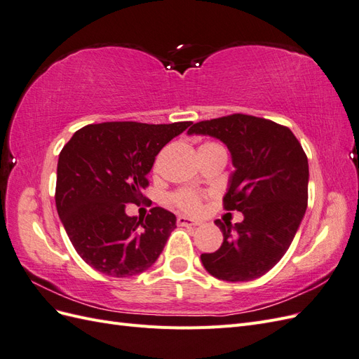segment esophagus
I'll list each match as a JSON object with an SVG mask.
<instances>
[{"label": "esophagus", "instance_id": "obj_1", "mask_svg": "<svg viewBox=\"0 0 359 359\" xmlns=\"http://www.w3.org/2000/svg\"><path fill=\"white\" fill-rule=\"evenodd\" d=\"M177 223H178V226H199L201 224L199 220H191V219H189V217H184V215L177 217Z\"/></svg>", "mask_w": 359, "mask_h": 359}]
</instances>
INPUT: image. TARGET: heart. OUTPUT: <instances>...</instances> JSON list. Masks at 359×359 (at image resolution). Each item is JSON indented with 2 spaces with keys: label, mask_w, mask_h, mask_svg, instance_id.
<instances>
[{
  "label": "heart",
  "mask_w": 359,
  "mask_h": 359,
  "mask_svg": "<svg viewBox=\"0 0 359 359\" xmlns=\"http://www.w3.org/2000/svg\"><path fill=\"white\" fill-rule=\"evenodd\" d=\"M202 147H219V144L206 142ZM170 201H172L173 205L177 206V208L186 211V212H196V211L201 210V205H202V196L199 193L193 191V190L175 191L170 196Z\"/></svg>",
  "instance_id": "b5f03b06"
}]
</instances>
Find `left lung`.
I'll return each instance as SVG.
<instances>
[{
    "mask_svg": "<svg viewBox=\"0 0 359 359\" xmlns=\"http://www.w3.org/2000/svg\"><path fill=\"white\" fill-rule=\"evenodd\" d=\"M189 135H210L229 148L235 172L223 198L226 211L244 220H215L223 243L202 253L208 273L226 281H250L273 268L287 252L309 201V161L286 126L245 114L193 124Z\"/></svg>",
    "mask_w": 359,
    "mask_h": 359,
    "instance_id": "8db88e82",
    "label": "left lung"
}]
</instances>
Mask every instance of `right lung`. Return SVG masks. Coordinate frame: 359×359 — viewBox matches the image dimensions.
<instances>
[{
	"mask_svg": "<svg viewBox=\"0 0 359 359\" xmlns=\"http://www.w3.org/2000/svg\"><path fill=\"white\" fill-rule=\"evenodd\" d=\"M191 121L88 124L64 145L58 158L55 203L78 255L112 277H132L153 265L177 217L154 206L145 219L128 217L127 203L140 205L156 156Z\"/></svg>",
	"mask_w": 359,
	"mask_h": 359,
	"instance_id": "obj_1",
	"label": "right lung"
}]
</instances>
